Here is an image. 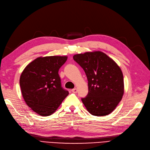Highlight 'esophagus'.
Masks as SVG:
<instances>
[{"label":"esophagus","mask_w":150,"mask_h":150,"mask_svg":"<svg viewBox=\"0 0 150 150\" xmlns=\"http://www.w3.org/2000/svg\"><path fill=\"white\" fill-rule=\"evenodd\" d=\"M71 91L74 93H77V91H78V90H77V88H74L71 90Z\"/></svg>","instance_id":"34e87169"}]
</instances>
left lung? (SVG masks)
I'll return each mask as SVG.
<instances>
[{
	"label": "left lung",
	"instance_id": "8db88e82",
	"mask_svg": "<svg viewBox=\"0 0 150 150\" xmlns=\"http://www.w3.org/2000/svg\"><path fill=\"white\" fill-rule=\"evenodd\" d=\"M74 60L87 77L88 93L81 101L94 116L108 115L122 100L124 93L122 71L112 59L101 51L74 55Z\"/></svg>",
	"mask_w": 150,
	"mask_h": 150
}]
</instances>
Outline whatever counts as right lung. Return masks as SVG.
I'll return each mask as SVG.
<instances>
[{
	"label": "right lung",
	"mask_w": 150,
	"mask_h": 150,
	"mask_svg": "<svg viewBox=\"0 0 150 150\" xmlns=\"http://www.w3.org/2000/svg\"><path fill=\"white\" fill-rule=\"evenodd\" d=\"M67 56L40 57L28 64L20 77V86L26 104L40 116L54 113L69 94L61 86L59 70Z\"/></svg>",
	"instance_id": "obj_1"
}]
</instances>
